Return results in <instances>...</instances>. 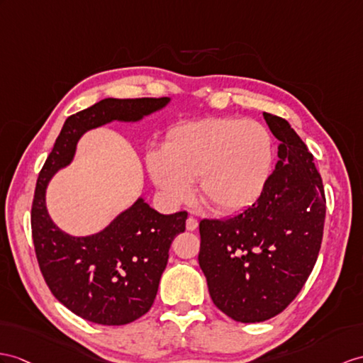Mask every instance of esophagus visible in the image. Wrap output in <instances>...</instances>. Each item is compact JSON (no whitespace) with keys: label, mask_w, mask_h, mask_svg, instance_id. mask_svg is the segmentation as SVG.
Returning <instances> with one entry per match:
<instances>
[{"label":"esophagus","mask_w":363,"mask_h":363,"mask_svg":"<svg viewBox=\"0 0 363 363\" xmlns=\"http://www.w3.org/2000/svg\"><path fill=\"white\" fill-rule=\"evenodd\" d=\"M197 226H199V222H197V218H194V217H189V218L186 220V229H188V231H196V229H197Z\"/></svg>","instance_id":"obj_1"}]
</instances>
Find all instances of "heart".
Listing matches in <instances>:
<instances>
[{
	"mask_svg": "<svg viewBox=\"0 0 363 363\" xmlns=\"http://www.w3.org/2000/svg\"><path fill=\"white\" fill-rule=\"evenodd\" d=\"M274 155L272 134L262 123L205 118L172 129L164 151L147 154V169L169 200L188 199L197 180L199 197L211 211L233 214L262 196Z\"/></svg>",
	"mask_w": 363,
	"mask_h": 363,
	"instance_id": "obj_1",
	"label": "heart"
}]
</instances>
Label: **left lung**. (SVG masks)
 <instances>
[{
  "label": "left lung",
  "instance_id": "1",
  "mask_svg": "<svg viewBox=\"0 0 363 363\" xmlns=\"http://www.w3.org/2000/svg\"><path fill=\"white\" fill-rule=\"evenodd\" d=\"M263 117L280 140L267 188L240 214L199 225V263L212 302L243 323L271 319L300 293L320 251L326 212L313 154L285 118Z\"/></svg>",
  "mask_w": 363,
  "mask_h": 363
}]
</instances>
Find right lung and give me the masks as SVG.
<instances>
[{
	"label": "right lung",
	"instance_id": "right-lung-1",
	"mask_svg": "<svg viewBox=\"0 0 363 363\" xmlns=\"http://www.w3.org/2000/svg\"><path fill=\"white\" fill-rule=\"evenodd\" d=\"M169 99H104L66 120L40 171L30 225L44 281L66 308L99 325H126L151 309L171 243L186 228L188 212L163 216L143 200L113 220L104 231L70 237L52 222L44 196L60 167L69 164L78 138L112 120L135 121Z\"/></svg>",
	"mask_w": 363,
	"mask_h": 363
}]
</instances>
